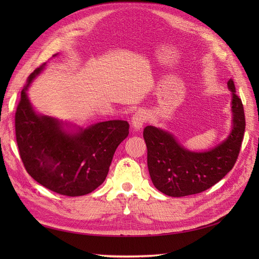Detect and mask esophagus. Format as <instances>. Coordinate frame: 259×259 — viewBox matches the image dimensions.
I'll list each match as a JSON object with an SVG mask.
<instances>
[{"label":"esophagus","mask_w":259,"mask_h":259,"mask_svg":"<svg viewBox=\"0 0 259 259\" xmlns=\"http://www.w3.org/2000/svg\"><path fill=\"white\" fill-rule=\"evenodd\" d=\"M147 120V114L145 111H138L132 117V126L135 131H140Z\"/></svg>","instance_id":"1"}]
</instances>
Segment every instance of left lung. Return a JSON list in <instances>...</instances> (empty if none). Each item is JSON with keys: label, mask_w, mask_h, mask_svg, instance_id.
I'll return each instance as SVG.
<instances>
[{"label": "left lung", "mask_w": 259, "mask_h": 259, "mask_svg": "<svg viewBox=\"0 0 259 259\" xmlns=\"http://www.w3.org/2000/svg\"><path fill=\"white\" fill-rule=\"evenodd\" d=\"M228 88L232 95V130L224 142L207 151H190L167 131L151 125L145 127L149 174L162 193L177 198L200 193L232 169L244 136L245 116L232 79L228 81Z\"/></svg>", "instance_id": "left-lung-1"}]
</instances>
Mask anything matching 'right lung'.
I'll return each mask as SVG.
<instances>
[{
  "label": "right lung",
  "instance_id": "add662e5",
  "mask_svg": "<svg viewBox=\"0 0 259 259\" xmlns=\"http://www.w3.org/2000/svg\"><path fill=\"white\" fill-rule=\"evenodd\" d=\"M45 65L29 75L21 91L15 114L19 154L28 174L38 184L62 195L80 197L105 182L117 146L128 135L130 125L112 120L83 128L36 113L27 91Z\"/></svg>",
  "mask_w": 259,
  "mask_h": 259
}]
</instances>
